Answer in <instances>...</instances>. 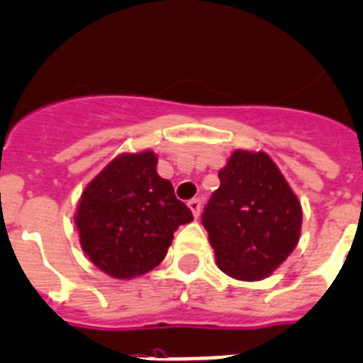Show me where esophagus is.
Segmentation results:
<instances>
[{"label":"esophagus","mask_w":363,"mask_h":363,"mask_svg":"<svg viewBox=\"0 0 363 363\" xmlns=\"http://www.w3.org/2000/svg\"><path fill=\"white\" fill-rule=\"evenodd\" d=\"M187 206H189V208H191V211H193L194 217L199 218L200 217V211H202V200H200V199L189 200Z\"/></svg>","instance_id":"34e87169"}]
</instances>
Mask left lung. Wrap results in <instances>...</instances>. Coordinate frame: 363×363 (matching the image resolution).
Returning <instances> with one entry per match:
<instances>
[{
  "mask_svg": "<svg viewBox=\"0 0 363 363\" xmlns=\"http://www.w3.org/2000/svg\"><path fill=\"white\" fill-rule=\"evenodd\" d=\"M202 213L218 269L238 280L269 277L298 242L301 202L263 152L235 150Z\"/></svg>",
  "mask_w": 363,
  "mask_h": 363,
  "instance_id": "left-lung-1",
  "label": "left lung"
}]
</instances>
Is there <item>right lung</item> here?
I'll return each instance as SVG.
<instances>
[{
  "label": "right lung",
  "mask_w": 363,
  "mask_h": 363,
  "mask_svg": "<svg viewBox=\"0 0 363 363\" xmlns=\"http://www.w3.org/2000/svg\"><path fill=\"white\" fill-rule=\"evenodd\" d=\"M155 164L150 150L122 154L81 194L76 213L81 248L113 278L128 280L157 267L176 230L193 220Z\"/></svg>",
  "instance_id": "obj_1"
}]
</instances>
